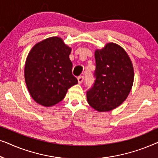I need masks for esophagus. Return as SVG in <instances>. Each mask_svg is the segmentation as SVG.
Returning <instances> with one entry per match:
<instances>
[{
	"mask_svg": "<svg viewBox=\"0 0 158 158\" xmlns=\"http://www.w3.org/2000/svg\"><path fill=\"white\" fill-rule=\"evenodd\" d=\"M83 80H84V77L83 76H79L78 77H77V81H78V83H83Z\"/></svg>",
	"mask_w": 158,
	"mask_h": 158,
	"instance_id": "esophagus-1",
	"label": "esophagus"
}]
</instances>
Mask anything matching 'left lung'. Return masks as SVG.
<instances>
[{"label":"left lung","mask_w":158,"mask_h":158,"mask_svg":"<svg viewBox=\"0 0 158 158\" xmlns=\"http://www.w3.org/2000/svg\"><path fill=\"white\" fill-rule=\"evenodd\" d=\"M94 85L87 92L88 104L99 112L110 111L128 97L133 85L134 68L124 48L108 43L95 51Z\"/></svg>","instance_id":"obj_1"}]
</instances>
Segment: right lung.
Segmentation results:
<instances>
[{"instance_id":"obj_1","label":"right lung","mask_w":158,"mask_h":158,"mask_svg":"<svg viewBox=\"0 0 158 158\" xmlns=\"http://www.w3.org/2000/svg\"><path fill=\"white\" fill-rule=\"evenodd\" d=\"M71 50L58 36L45 39L32 47L26 60L24 77L36 103L52 106L78 83L72 73L73 63L69 57Z\"/></svg>"}]
</instances>
